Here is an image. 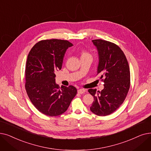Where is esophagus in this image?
Masks as SVG:
<instances>
[{"instance_id": "34e87169", "label": "esophagus", "mask_w": 151, "mask_h": 151, "mask_svg": "<svg viewBox=\"0 0 151 151\" xmlns=\"http://www.w3.org/2000/svg\"><path fill=\"white\" fill-rule=\"evenodd\" d=\"M85 91H86V90L84 89H80L78 90V93L79 94H83L85 93Z\"/></svg>"}]
</instances>
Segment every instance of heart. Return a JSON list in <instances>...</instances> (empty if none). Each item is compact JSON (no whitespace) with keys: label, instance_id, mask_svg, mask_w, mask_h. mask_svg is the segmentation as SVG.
I'll return each instance as SVG.
<instances>
[{"label":"heart","instance_id":"heart-1","mask_svg":"<svg viewBox=\"0 0 151 151\" xmlns=\"http://www.w3.org/2000/svg\"><path fill=\"white\" fill-rule=\"evenodd\" d=\"M84 56H91L89 53H88L86 51H82L81 52V57H84Z\"/></svg>","mask_w":151,"mask_h":151}]
</instances>
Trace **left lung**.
Here are the masks:
<instances>
[{
	"label": "left lung",
	"mask_w": 151,
	"mask_h": 151,
	"mask_svg": "<svg viewBox=\"0 0 151 151\" xmlns=\"http://www.w3.org/2000/svg\"><path fill=\"white\" fill-rule=\"evenodd\" d=\"M99 54L97 73L104 83L101 91L89 89L94 97L90 110L99 116L114 112L123 103L130 86L129 65L122 49L115 44L102 39L92 41Z\"/></svg>",
	"instance_id": "8db88e82"
}]
</instances>
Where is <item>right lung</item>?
<instances>
[{
  "instance_id": "obj_1",
  "label": "right lung",
  "mask_w": 151,
  "mask_h": 151,
  "mask_svg": "<svg viewBox=\"0 0 151 151\" xmlns=\"http://www.w3.org/2000/svg\"><path fill=\"white\" fill-rule=\"evenodd\" d=\"M72 45L67 40H42L32 47L28 55L25 89L32 104L45 115L63 114L76 95V88L71 85L60 88L55 83L54 73L61 70L65 52Z\"/></svg>"
}]
</instances>
